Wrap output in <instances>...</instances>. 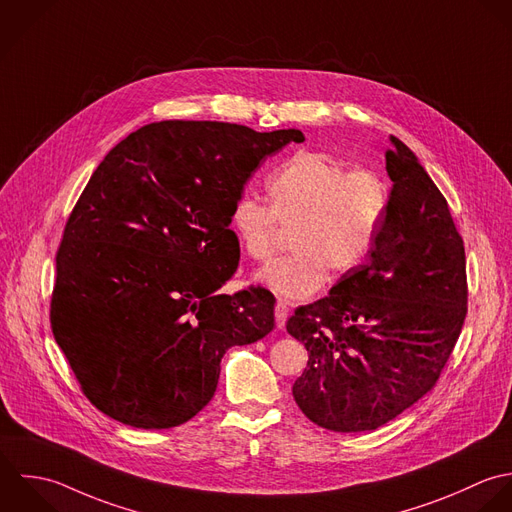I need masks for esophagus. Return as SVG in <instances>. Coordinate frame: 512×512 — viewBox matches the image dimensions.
Returning <instances> with one entry per match:
<instances>
[{
  "label": "esophagus",
  "instance_id": "1",
  "mask_svg": "<svg viewBox=\"0 0 512 512\" xmlns=\"http://www.w3.org/2000/svg\"><path fill=\"white\" fill-rule=\"evenodd\" d=\"M274 314H276V326L282 330L286 326V320H288V306L284 302H278Z\"/></svg>",
  "mask_w": 512,
  "mask_h": 512
}]
</instances>
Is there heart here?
I'll return each instance as SVG.
<instances>
[{
  "mask_svg": "<svg viewBox=\"0 0 512 512\" xmlns=\"http://www.w3.org/2000/svg\"><path fill=\"white\" fill-rule=\"evenodd\" d=\"M268 206L242 194L230 210V230L252 260L276 246V222L294 226V254L256 272V282L298 302L314 296L330 272L343 276L369 254L387 212L389 192L379 174L347 171L330 155L300 151L266 180Z\"/></svg>",
  "mask_w": 512,
  "mask_h": 512,
  "instance_id": "b5f03b06",
  "label": "heart"
}]
</instances>
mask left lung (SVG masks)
Instances as JSON below:
<instances>
[{"label":"left lung","mask_w":512,"mask_h":512,"mask_svg":"<svg viewBox=\"0 0 512 512\" xmlns=\"http://www.w3.org/2000/svg\"><path fill=\"white\" fill-rule=\"evenodd\" d=\"M393 182L369 262L288 320L308 349L292 393L316 425L373 431L437 383L467 316L465 246L415 153L389 137Z\"/></svg>","instance_id":"1"}]
</instances>
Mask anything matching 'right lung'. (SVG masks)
Returning a JSON list of instances; mask_svg holds the SVG:
<instances>
[{"mask_svg":"<svg viewBox=\"0 0 512 512\" xmlns=\"http://www.w3.org/2000/svg\"><path fill=\"white\" fill-rule=\"evenodd\" d=\"M298 129L161 121L89 178L57 250L51 330L83 393L137 429H171L214 395L232 345L274 330V296L220 288L238 268L230 210Z\"/></svg>","mask_w":512,"mask_h":512,"instance_id":"obj_1","label":"right lung"}]
</instances>
